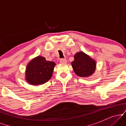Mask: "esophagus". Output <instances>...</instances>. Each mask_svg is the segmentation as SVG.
<instances>
[{
  "mask_svg": "<svg viewBox=\"0 0 126 126\" xmlns=\"http://www.w3.org/2000/svg\"><path fill=\"white\" fill-rule=\"evenodd\" d=\"M66 62H67V60L65 59H61L60 60V63L62 64H64V63H66Z\"/></svg>",
  "mask_w": 126,
  "mask_h": 126,
  "instance_id": "esophagus-1",
  "label": "esophagus"
}]
</instances>
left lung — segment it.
I'll return each instance as SVG.
<instances>
[{
    "instance_id": "1",
    "label": "left lung",
    "mask_w": 126,
    "mask_h": 126,
    "mask_svg": "<svg viewBox=\"0 0 126 126\" xmlns=\"http://www.w3.org/2000/svg\"><path fill=\"white\" fill-rule=\"evenodd\" d=\"M71 64L75 74L82 78L91 76L96 70L95 60L83 51L78 52L74 55V60Z\"/></svg>"
}]
</instances>
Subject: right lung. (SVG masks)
Instances as JSON below:
<instances>
[{
	"instance_id": "1",
	"label": "right lung",
	"mask_w": 126,
	"mask_h": 126,
	"mask_svg": "<svg viewBox=\"0 0 126 126\" xmlns=\"http://www.w3.org/2000/svg\"><path fill=\"white\" fill-rule=\"evenodd\" d=\"M56 63L38 56L30 61L25 69V80L32 85H43L50 79Z\"/></svg>"
}]
</instances>
